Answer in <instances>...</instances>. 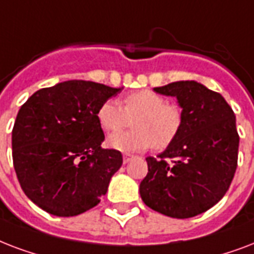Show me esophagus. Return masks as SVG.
<instances>
[{"mask_svg": "<svg viewBox=\"0 0 254 254\" xmlns=\"http://www.w3.org/2000/svg\"><path fill=\"white\" fill-rule=\"evenodd\" d=\"M131 159H132V155H129V154L123 155V163H125V164H127Z\"/></svg>", "mask_w": 254, "mask_h": 254, "instance_id": "esophagus-1", "label": "esophagus"}]
</instances>
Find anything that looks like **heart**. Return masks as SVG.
Here are the masks:
<instances>
[{
	"instance_id": "b5f03b06",
	"label": "heart",
	"mask_w": 254,
	"mask_h": 254,
	"mask_svg": "<svg viewBox=\"0 0 254 254\" xmlns=\"http://www.w3.org/2000/svg\"><path fill=\"white\" fill-rule=\"evenodd\" d=\"M121 105L109 99L98 110V121L105 131H119L127 127L132 119L133 129L115 132L109 136V145L121 152L131 154L154 145L163 149L172 144L183 126L182 110L176 105L166 103V99L149 90L132 92L123 98Z\"/></svg>"
}]
</instances>
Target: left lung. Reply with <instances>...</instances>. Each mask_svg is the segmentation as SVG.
<instances>
[{"label": "left lung", "instance_id": "left-lung-1", "mask_svg": "<svg viewBox=\"0 0 254 254\" xmlns=\"http://www.w3.org/2000/svg\"><path fill=\"white\" fill-rule=\"evenodd\" d=\"M175 96L183 126L174 143L158 158L148 156V174L140 183L141 200L174 219H190L223 198L237 168L239 133L227 100L194 80L155 87Z\"/></svg>", "mask_w": 254, "mask_h": 254}]
</instances>
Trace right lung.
Segmentation results:
<instances>
[{
	"instance_id": "add662e5",
	"label": "right lung",
	"mask_w": 254,
	"mask_h": 254,
	"mask_svg": "<svg viewBox=\"0 0 254 254\" xmlns=\"http://www.w3.org/2000/svg\"><path fill=\"white\" fill-rule=\"evenodd\" d=\"M123 90L90 80L41 88L19 109L11 132L13 164L25 194L60 217L98 205L123 158L102 148L98 110Z\"/></svg>"
}]
</instances>
